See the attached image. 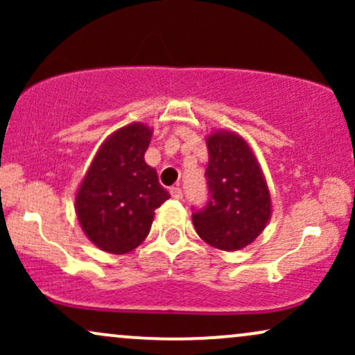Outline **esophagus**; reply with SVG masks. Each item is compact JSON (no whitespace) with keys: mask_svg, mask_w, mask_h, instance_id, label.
<instances>
[{"mask_svg":"<svg viewBox=\"0 0 355 355\" xmlns=\"http://www.w3.org/2000/svg\"><path fill=\"white\" fill-rule=\"evenodd\" d=\"M170 195H172L173 198H177V200L183 198V191H182L180 187H172V189H170Z\"/></svg>","mask_w":355,"mask_h":355,"instance_id":"obj_1","label":"esophagus"}]
</instances>
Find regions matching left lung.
Instances as JSON below:
<instances>
[{"instance_id":"1","label":"left lung","mask_w":355,"mask_h":355,"mask_svg":"<svg viewBox=\"0 0 355 355\" xmlns=\"http://www.w3.org/2000/svg\"><path fill=\"white\" fill-rule=\"evenodd\" d=\"M210 197L191 214L198 237L220 250H242L262 234L272 215L266 177L254 150L235 132L217 130L207 137Z\"/></svg>"}]
</instances>
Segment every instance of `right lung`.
Here are the masks:
<instances>
[{"label": "right lung", "mask_w": 355, "mask_h": 355, "mask_svg": "<svg viewBox=\"0 0 355 355\" xmlns=\"http://www.w3.org/2000/svg\"><path fill=\"white\" fill-rule=\"evenodd\" d=\"M153 130L130 123L113 132L93 158L75 197L85 235L108 254H128L148 235L155 210L170 193L146 165Z\"/></svg>", "instance_id": "obj_1"}]
</instances>
